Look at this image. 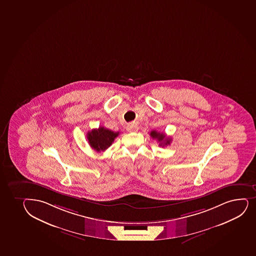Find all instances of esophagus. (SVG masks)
<instances>
[{"mask_svg": "<svg viewBox=\"0 0 256 256\" xmlns=\"http://www.w3.org/2000/svg\"><path fill=\"white\" fill-rule=\"evenodd\" d=\"M126 130H128V132H137L138 130V128L136 124H130L128 125V126H126Z\"/></svg>", "mask_w": 256, "mask_h": 256, "instance_id": "34e87169", "label": "esophagus"}]
</instances>
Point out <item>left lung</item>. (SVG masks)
Returning <instances> with one entry per match:
<instances>
[{
    "label": "left lung",
    "mask_w": 256,
    "mask_h": 256,
    "mask_svg": "<svg viewBox=\"0 0 256 256\" xmlns=\"http://www.w3.org/2000/svg\"><path fill=\"white\" fill-rule=\"evenodd\" d=\"M150 137H152V138H154V140L156 138V140H157V141L160 143V146H162V147L163 146L170 144V141H172L170 138H166V136L164 132H158L157 131H156V130L152 131L150 134Z\"/></svg>",
    "instance_id": "obj_1"
}]
</instances>
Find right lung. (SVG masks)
<instances>
[{"instance_id": "add662e5", "label": "right lung", "mask_w": 256, "mask_h": 256, "mask_svg": "<svg viewBox=\"0 0 256 256\" xmlns=\"http://www.w3.org/2000/svg\"><path fill=\"white\" fill-rule=\"evenodd\" d=\"M118 135L119 132H113L103 126H100L99 128L91 130L87 134V140L91 148L96 152H104L112 146Z\"/></svg>"}]
</instances>
